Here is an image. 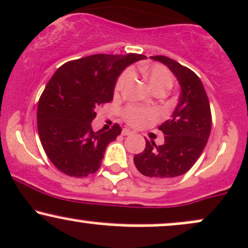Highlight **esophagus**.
Listing matches in <instances>:
<instances>
[{
  "mask_svg": "<svg viewBox=\"0 0 248 248\" xmlns=\"http://www.w3.org/2000/svg\"><path fill=\"white\" fill-rule=\"evenodd\" d=\"M130 134H133V132L130 129H128V128L122 129V135H130Z\"/></svg>",
  "mask_w": 248,
  "mask_h": 248,
  "instance_id": "34e87169",
  "label": "esophagus"
}]
</instances>
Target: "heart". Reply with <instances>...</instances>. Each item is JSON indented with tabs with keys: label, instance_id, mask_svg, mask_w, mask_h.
Wrapping results in <instances>:
<instances>
[{
	"label": "heart",
	"instance_id": "1",
	"mask_svg": "<svg viewBox=\"0 0 248 248\" xmlns=\"http://www.w3.org/2000/svg\"><path fill=\"white\" fill-rule=\"evenodd\" d=\"M142 75L145 76L149 88L153 92L164 91L166 92L173 86L174 78L172 73L162 64H147L141 68ZM132 73L130 70L122 72L115 82V93H120L124 91V86L130 80ZM157 118V113L153 109H143L137 106H128L124 110V119L126 120L129 126L135 128H141L151 124Z\"/></svg>",
	"mask_w": 248,
	"mask_h": 248
}]
</instances>
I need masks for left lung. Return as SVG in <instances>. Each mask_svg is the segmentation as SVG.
Wrapping results in <instances>:
<instances>
[{"instance_id":"left-lung-1","label":"left lung","mask_w":248,"mask_h":248,"mask_svg":"<svg viewBox=\"0 0 248 248\" xmlns=\"http://www.w3.org/2000/svg\"><path fill=\"white\" fill-rule=\"evenodd\" d=\"M166 64L181 86L179 103L172 119L159 129L165 134L164 145L146 140L142 153L134 156L138 170L151 181H166L188 172L207 143L212 114L207 94L198 75L167 56H151Z\"/></svg>"}]
</instances>
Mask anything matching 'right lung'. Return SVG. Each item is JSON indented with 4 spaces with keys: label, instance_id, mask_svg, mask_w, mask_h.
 Returning a JSON list of instances; mask_svg holds the SVG:
<instances>
[{
    "label": "right lung",
    "instance_id": "add662e5",
    "mask_svg": "<svg viewBox=\"0 0 248 248\" xmlns=\"http://www.w3.org/2000/svg\"><path fill=\"white\" fill-rule=\"evenodd\" d=\"M142 54H95L62 64L49 80L37 106V132L51 164L66 175L83 178L101 166L111 141L121 134L114 124L93 132L96 108L113 100L120 73Z\"/></svg>",
    "mask_w": 248,
    "mask_h": 248
}]
</instances>
